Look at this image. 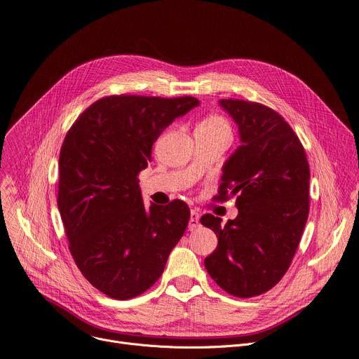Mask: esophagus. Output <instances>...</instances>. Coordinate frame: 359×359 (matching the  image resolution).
<instances>
[{"label":"esophagus","instance_id":"34e87169","mask_svg":"<svg viewBox=\"0 0 359 359\" xmlns=\"http://www.w3.org/2000/svg\"><path fill=\"white\" fill-rule=\"evenodd\" d=\"M198 226H200V214H198L196 210H191L188 229H189V230H196Z\"/></svg>","mask_w":359,"mask_h":359}]
</instances>
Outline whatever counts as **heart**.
<instances>
[{
  "mask_svg": "<svg viewBox=\"0 0 359 359\" xmlns=\"http://www.w3.org/2000/svg\"><path fill=\"white\" fill-rule=\"evenodd\" d=\"M198 128L212 130V132H230L229 123L226 122V119L218 115H210L198 125Z\"/></svg>",
  "mask_w": 359,
  "mask_h": 359,
  "instance_id": "heart-1",
  "label": "heart"
}]
</instances>
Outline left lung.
<instances>
[{
  "label": "left lung",
  "instance_id": "1",
  "mask_svg": "<svg viewBox=\"0 0 359 359\" xmlns=\"http://www.w3.org/2000/svg\"><path fill=\"white\" fill-rule=\"evenodd\" d=\"M218 104L238 126L241 145L223 165L218 198H236L238 214H204L217 249L204 264L214 282L237 297L270 290L287 271L309 214V163L297 135L273 109L223 99Z\"/></svg>",
  "mask_w": 359,
  "mask_h": 359
}]
</instances>
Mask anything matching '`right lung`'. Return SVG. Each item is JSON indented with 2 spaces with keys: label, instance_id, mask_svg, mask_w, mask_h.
<instances>
[{
  "label": "right lung",
  "instance_id": "right-lung-1",
  "mask_svg": "<svg viewBox=\"0 0 359 359\" xmlns=\"http://www.w3.org/2000/svg\"><path fill=\"white\" fill-rule=\"evenodd\" d=\"M200 100L191 96H107L67 132L59 158L57 205L69 250L81 274L118 300L148 290L182 237L181 201L145 207L137 175L162 130Z\"/></svg>",
  "mask_w": 359,
  "mask_h": 359
}]
</instances>
